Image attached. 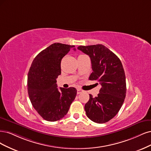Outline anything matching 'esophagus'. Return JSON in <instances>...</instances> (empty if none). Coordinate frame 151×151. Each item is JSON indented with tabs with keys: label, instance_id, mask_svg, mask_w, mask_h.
Here are the masks:
<instances>
[{
	"label": "esophagus",
	"instance_id": "34e87169",
	"mask_svg": "<svg viewBox=\"0 0 151 151\" xmlns=\"http://www.w3.org/2000/svg\"><path fill=\"white\" fill-rule=\"evenodd\" d=\"M83 92V90H81V89H80V88H78L77 89V94H80V93H81Z\"/></svg>",
	"mask_w": 151,
	"mask_h": 151
}]
</instances>
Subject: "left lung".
I'll list each match as a JSON object with an SVG mask.
<instances>
[{"mask_svg": "<svg viewBox=\"0 0 151 151\" xmlns=\"http://www.w3.org/2000/svg\"><path fill=\"white\" fill-rule=\"evenodd\" d=\"M78 49L88 55L93 72L90 80L101 85L98 96L85 105L86 116L94 122L104 124L113 119L122 106L126 95L125 75L122 64L114 53L102 45L80 46Z\"/></svg>", "mask_w": 151, "mask_h": 151, "instance_id": "1", "label": "left lung"}]
</instances>
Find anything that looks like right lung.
Masks as SVG:
<instances>
[{"label":"right lung","mask_w":151,"mask_h":151,"mask_svg":"<svg viewBox=\"0 0 151 151\" xmlns=\"http://www.w3.org/2000/svg\"><path fill=\"white\" fill-rule=\"evenodd\" d=\"M75 46L52 44L34 59L27 77V91L33 107L47 121L59 120L66 115L75 100L74 87L57 88L56 78L61 75L62 58Z\"/></svg>","instance_id":"1"}]
</instances>
